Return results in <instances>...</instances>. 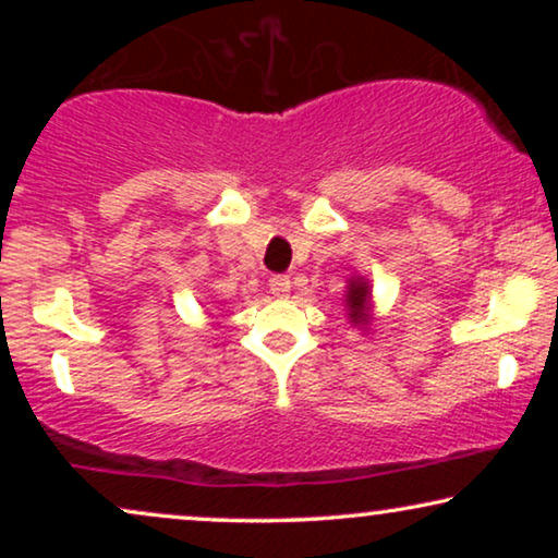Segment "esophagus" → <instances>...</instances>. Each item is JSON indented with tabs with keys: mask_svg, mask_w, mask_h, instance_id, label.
<instances>
[{
	"mask_svg": "<svg viewBox=\"0 0 558 558\" xmlns=\"http://www.w3.org/2000/svg\"><path fill=\"white\" fill-rule=\"evenodd\" d=\"M289 289H292V281H289L287 274H274L269 279V292L274 296H287Z\"/></svg>",
	"mask_w": 558,
	"mask_h": 558,
	"instance_id": "obj_1",
	"label": "esophagus"
}]
</instances>
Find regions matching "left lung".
Wrapping results in <instances>:
<instances>
[{"instance_id": "8db88e82", "label": "left lung", "mask_w": 558, "mask_h": 558, "mask_svg": "<svg viewBox=\"0 0 558 558\" xmlns=\"http://www.w3.org/2000/svg\"><path fill=\"white\" fill-rule=\"evenodd\" d=\"M368 300H371V294H368V287H365V281H361V279L353 281L348 289L350 323L363 325L365 319H368V315H365V312H368Z\"/></svg>"}]
</instances>
